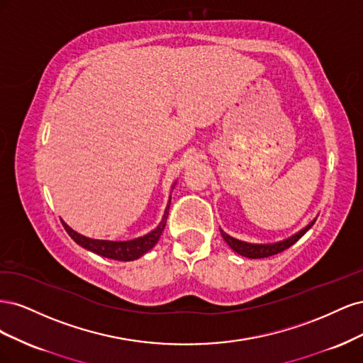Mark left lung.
Listing matches in <instances>:
<instances>
[{"mask_svg": "<svg viewBox=\"0 0 363 363\" xmlns=\"http://www.w3.org/2000/svg\"><path fill=\"white\" fill-rule=\"evenodd\" d=\"M313 224H315V219L309 225H306L303 230H300L298 233H295L291 238L280 240V242H276V244H248V242H244V240H239V239L228 236L227 233L223 232V230H221V235H223L225 242L228 244V247L232 248L233 251H236L238 255L248 257V259H263V257L279 255V252H281L286 248H289L291 245H294L296 240H298Z\"/></svg>", "mask_w": 363, "mask_h": 363, "instance_id": "left-lung-1", "label": "left lung"}]
</instances>
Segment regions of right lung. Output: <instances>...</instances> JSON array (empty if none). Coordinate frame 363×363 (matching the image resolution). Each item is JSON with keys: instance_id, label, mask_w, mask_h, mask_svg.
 <instances>
[{"instance_id": "add662e5", "label": "right lung", "mask_w": 363, "mask_h": 363, "mask_svg": "<svg viewBox=\"0 0 363 363\" xmlns=\"http://www.w3.org/2000/svg\"><path fill=\"white\" fill-rule=\"evenodd\" d=\"M169 204H171V199H169V203H168L167 208H164V213H163L160 224L155 230H152V232H150L145 236H140V238L131 239V240L91 239V238H86L80 233L74 232V230L67 223L62 221V224H63L65 230H67V233L75 240L77 244L82 245L83 248L89 250L92 252H96V255H100L103 257L128 262V260H135V259H139L140 256H144L148 250H151L152 247L157 244V240H159L162 232L164 230V225H167Z\"/></svg>"}]
</instances>
